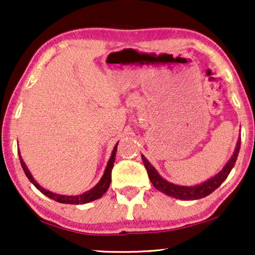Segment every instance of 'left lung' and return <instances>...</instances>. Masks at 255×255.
<instances>
[{
  "label": "left lung",
  "mask_w": 255,
  "mask_h": 255,
  "mask_svg": "<svg viewBox=\"0 0 255 255\" xmlns=\"http://www.w3.org/2000/svg\"><path fill=\"white\" fill-rule=\"evenodd\" d=\"M240 149V138L238 139V142L236 145V149L233 152V154L228 162L225 163V166L223 167L222 170L219 173L216 174L214 177L209 179L204 182H201L200 184H195V186H179V184L168 182V181L163 179L160 174L156 172V169L153 167L147 159L141 154L142 162H144L145 168L147 169V174L149 180L153 186L155 187V189H158L161 193L168 195L170 197L179 198V200L183 201H193V200H200L217 189L221 184L224 182V180L228 177V175L231 172V169L235 166L238 158Z\"/></svg>",
  "instance_id": "8db88e82"
}]
</instances>
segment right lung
<instances>
[{
    "mask_svg": "<svg viewBox=\"0 0 255 255\" xmlns=\"http://www.w3.org/2000/svg\"><path fill=\"white\" fill-rule=\"evenodd\" d=\"M117 145H115V147L113 149V153H111V156L109 159V161L107 163V167H106V170H104V174L103 176L101 177V180L99 181V183L96 184L95 187H93L92 189L86 191V193H83L81 195H74V196H67V195H60V194H55V193H52V191L45 189L40 186L39 183L37 182L36 180L33 179V176L31 175L29 168H27L25 162L23 161L22 159V155H20V153L18 152V155H19V160H20V165L23 167V170L24 173H25V175L27 176V179L30 180V182L33 184L34 187L37 188L38 190L40 191V193H43L45 196L52 198V200L59 202V203H65V204H85V203H89V202L92 201H95V200H99L103 196L104 194H106V191L108 190V188L110 186V182H111V170H113V167H114V162H115V158H116V152H117Z\"/></svg>",
    "mask_w": 255,
    "mask_h": 255,
    "instance_id": "obj_1",
    "label": "right lung"
}]
</instances>
